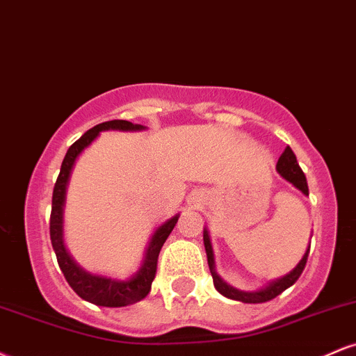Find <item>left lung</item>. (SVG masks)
<instances>
[{
	"label": "left lung",
	"mask_w": 356,
	"mask_h": 356,
	"mask_svg": "<svg viewBox=\"0 0 356 356\" xmlns=\"http://www.w3.org/2000/svg\"><path fill=\"white\" fill-rule=\"evenodd\" d=\"M276 170L281 177L286 179L289 184H293L298 191H301L305 195H308V182H306V177L303 170H301V167L298 165L296 155L293 154V150L289 149V147H286L284 152L281 154L280 161H277L276 164ZM204 248H206L207 264H209L212 281H214L216 289H218L222 296L229 298V300L243 301V303H264V301H269L273 300V298H276L277 295H281L284 289H288L289 286L296 283L298 277H300L301 273H303V269L306 266V259H308V254H309V246H308L303 257L300 259V263H298L291 271L286 273L284 276L268 281L266 284H263L261 288L254 289V291H243V289H238L234 288V286H231L229 283H226V281L218 275V271H216L214 251H212L209 231H207L206 227H204Z\"/></svg>",
	"instance_id": "left-lung-1"
}]
</instances>
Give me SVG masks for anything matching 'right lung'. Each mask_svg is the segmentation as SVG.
<instances>
[{
    "mask_svg": "<svg viewBox=\"0 0 356 356\" xmlns=\"http://www.w3.org/2000/svg\"><path fill=\"white\" fill-rule=\"evenodd\" d=\"M147 127L132 124L127 120H110L104 124L95 125L85 132L79 140L68 149L65 155L63 162H61L60 175L56 179L55 189H53V201H51V218H50V238L51 246L55 251L56 259H58V266L63 273L65 280L72 286L73 291L79 295L81 300L88 301L97 306H107V308H120V306H129L137 303V301L144 300L149 295L150 286L157 271V259L159 252L164 246L165 239L172 232L174 226L177 224L179 216L175 214L165 222H162L157 229L154 231L152 238L147 244L144 259H142L140 266L132 276L127 280H117L112 276L97 275V273H90L83 269L70 256L67 246H65L63 238V214H65V202H67V189L70 184V177L73 172V167L76 164V159L80 157L87 147L92 145V142L100 136V132H107V130H120V132H142Z\"/></svg>",
    "mask_w": 356,
    "mask_h": 356,
    "instance_id": "right-lung-1",
    "label": "right lung"
}]
</instances>
